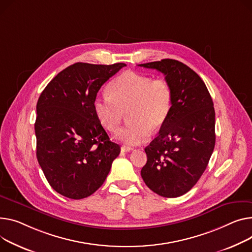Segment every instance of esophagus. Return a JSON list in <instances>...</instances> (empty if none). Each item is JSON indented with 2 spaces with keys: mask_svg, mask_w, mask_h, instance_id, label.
I'll list each match as a JSON object with an SVG mask.
<instances>
[{
  "mask_svg": "<svg viewBox=\"0 0 252 252\" xmlns=\"http://www.w3.org/2000/svg\"><path fill=\"white\" fill-rule=\"evenodd\" d=\"M121 149L123 152H130V151L133 150L131 147H128V146H123Z\"/></svg>",
  "mask_w": 252,
  "mask_h": 252,
  "instance_id": "34e87169",
  "label": "esophagus"
}]
</instances>
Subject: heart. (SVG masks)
Returning <instances> with one entry per match:
<instances>
[{
	"instance_id": "b5f03b06",
	"label": "heart",
	"mask_w": 252,
	"mask_h": 252,
	"mask_svg": "<svg viewBox=\"0 0 252 252\" xmlns=\"http://www.w3.org/2000/svg\"><path fill=\"white\" fill-rule=\"evenodd\" d=\"M110 95L94 99V111L101 126L109 131L120 128L126 113L127 124L116 139L128 146L147 142L153 130L167 121L172 106L171 87L165 79L126 71L109 85Z\"/></svg>"
}]
</instances>
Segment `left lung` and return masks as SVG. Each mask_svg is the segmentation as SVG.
<instances>
[{
	"label": "left lung",
	"instance_id": "left-lung-1",
	"mask_svg": "<svg viewBox=\"0 0 252 252\" xmlns=\"http://www.w3.org/2000/svg\"><path fill=\"white\" fill-rule=\"evenodd\" d=\"M165 76L172 106L159 135L145 148L141 170L146 186L164 197H177L192 189L205 172L215 148V109L200 77L176 60L139 64Z\"/></svg>",
	"mask_w": 252,
	"mask_h": 252
}]
</instances>
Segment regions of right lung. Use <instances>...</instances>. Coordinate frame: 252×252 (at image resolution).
Segmentation results:
<instances>
[{"instance_id":"1","label":"right lung","mask_w":252,"mask_h":252,"mask_svg":"<svg viewBox=\"0 0 252 252\" xmlns=\"http://www.w3.org/2000/svg\"><path fill=\"white\" fill-rule=\"evenodd\" d=\"M125 65L76 63L60 72L38 98L36 157L50 187L65 197L94 193L121 153L97 120L93 103L103 84Z\"/></svg>"}]
</instances>
